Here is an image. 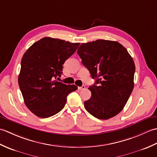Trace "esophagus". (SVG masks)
Instances as JSON below:
<instances>
[{"mask_svg": "<svg viewBox=\"0 0 157 157\" xmlns=\"http://www.w3.org/2000/svg\"><path fill=\"white\" fill-rule=\"evenodd\" d=\"M85 88H86V86H85L84 85H83V86H82V87H78V89L80 90H84V89H85Z\"/></svg>", "mask_w": 157, "mask_h": 157, "instance_id": "1", "label": "esophagus"}]
</instances>
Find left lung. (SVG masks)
<instances>
[{
	"instance_id": "1",
	"label": "left lung",
	"mask_w": 157,
	"mask_h": 157,
	"mask_svg": "<svg viewBox=\"0 0 157 157\" xmlns=\"http://www.w3.org/2000/svg\"><path fill=\"white\" fill-rule=\"evenodd\" d=\"M77 52L96 79L88 88L92 96L84 102L86 109L100 119L113 117L124 108L134 89V60L120 43L105 40L83 43Z\"/></svg>"
}]
</instances>
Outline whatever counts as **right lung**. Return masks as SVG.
Masks as SVG:
<instances>
[{
  "mask_svg": "<svg viewBox=\"0 0 157 157\" xmlns=\"http://www.w3.org/2000/svg\"><path fill=\"white\" fill-rule=\"evenodd\" d=\"M79 44L45 37L24 53L18 83L25 105L36 116L48 118L58 113L64 108L67 95L78 89L55 79L61 77L63 65Z\"/></svg>",
  "mask_w": 157,
  "mask_h": 157,
  "instance_id": "obj_1",
  "label": "right lung"
}]
</instances>
